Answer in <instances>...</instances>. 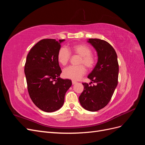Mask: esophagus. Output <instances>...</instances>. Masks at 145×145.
<instances>
[{"instance_id":"esophagus-1","label":"esophagus","mask_w":145,"mask_h":145,"mask_svg":"<svg viewBox=\"0 0 145 145\" xmlns=\"http://www.w3.org/2000/svg\"><path fill=\"white\" fill-rule=\"evenodd\" d=\"M76 83H77V82H76V81H74V80H72V85H74V84H76Z\"/></svg>"}]
</instances>
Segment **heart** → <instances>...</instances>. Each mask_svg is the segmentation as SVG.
Returning a JSON list of instances; mask_svg holds the SVG:
<instances>
[{"label": "heart", "instance_id": "obj_1", "mask_svg": "<svg viewBox=\"0 0 145 145\" xmlns=\"http://www.w3.org/2000/svg\"><path fill=\"white\" fill-rule=\"evenodd\" d=\"M91 52V48L85 44L74 45L68 50L64 47L61 48L57 53V60L60 64L63 66L67 65L71 58V53L80 56L78 64H83L66 68L63 71V77L73 80H78L86 73L84 65L88 69H93L96 64L97 59Z\"/></svg>", "mask_w": 145, "mask_h": 145}]
</instances>
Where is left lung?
<instances>
[{
    "label": "left lung",
    "instance_id": "obj_1",
    "mask_svg": "<svg viewBox=\"0 0 145 145\" xmlns=\"http://www.w3.org/2000/svg\"><path fill=\"white\" fill-rule=\"evenodd\" d=\"M88 42L98 54V62L88 76L96 85L82 83L84 89L79 102L86 110L97 111L106 106L111 99L118 83V63L116 52L108 42L99 39H89Z\"/></svg>",
    "mask_w": 145,
    "mask_h": 145
}]
</instances>
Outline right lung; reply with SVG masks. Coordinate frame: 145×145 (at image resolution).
<instances>
[{"label": "right lung", "instance_id": "add662e5", "mask_svg": "<svg viewBox=\"0 0 145 145\" xmlns=\"http://www.w3.org/2000/svg\"><path fill=\"white\" fill-rule=\"evenodd\" d=\"M45 39L31 48L27 57L24 71L27 88L33 102L41 110L52 112L63 106L71 80L59 77L62 70L57 60L61 42Z\"/></svg>", "mask_w": 145, "mask_h": 145}]
</instances>
